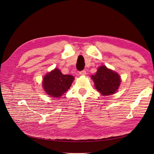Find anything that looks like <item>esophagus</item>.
<instances>
[{"label": "esophagus", "mask_w": 154, "mask_h": 154, "mask_svg": "<svg viewBox=\"0 0 154 154\" xmlns=\"http://www.w3.org/2000/svg\"><path fill=\"white\" fill-rule=\"evenodd\" d=\"M79 74H80L81 75H82V76L86 75V70H82V71H81L80 72H79Z\"/></svg>", "instance_id": "34e87169"}]
</instances>
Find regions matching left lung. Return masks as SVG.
Masks as SVG:
<instances>
[{"instance_id": "1", "label": "left lung", "mask_w": 154, "mask_h": 154, "mask_svg": "<svg viewBox=\"0 0 154 154\" xmlns=\"http://www.w3.org/2000/svg\"><path fill=\"white\" fill-rule=\"evenodd\" d=\"M91 79L96 89L103 96L114 94L121 82L119 74L105 65L100 66L95 75L91 76Z\"/></svg>"}]
</instances>
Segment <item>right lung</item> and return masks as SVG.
Wrapping results in <instances>:
<instances>
[{
  "label": "right lung",
  "mask_w": 154,
  "mask_h": 154,
  "mask_svg": "<svg viewBox=\"0 0 154 154\" xmlns=\"http://www.w3.org/2000/svg\"><path fill=\"white\" fill-rule=\"evenodd\" d=\"M74 77L71 75H64L58 68L45 75L42 86L51 97L60 98L71 86Z\"/></svg>",
  "instance_id": "1"
}]
</instances>
